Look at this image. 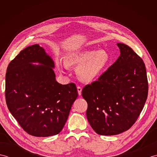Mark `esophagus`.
<instances>
[{
  "label": "esophagus",
  "mask_w": 157,
  "mask_h": 157,
  "mask_svg": "<svg viewBox=\"0 0 157 157\" xmlns=\"http://www.w3.org/2000/svg\"><path fill=\"white\" fill-rule=\"evenodd\" d=\"M77 89H78V94L80 96L81 94H82V88L80 87V86H78V87H77Z\"/></svg>",
  "instance_id": "esophagus-1"
}]
</instances>
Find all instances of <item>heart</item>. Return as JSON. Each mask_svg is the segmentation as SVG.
Here are the masks:
<instances>
[{
  "label": "heart",
  "mask_w": 157,
  "mask_h": 157,
  "mask_svg": "<svg viewBox=\"0 0 157 157\" xmlns=\"http://www.w3.org/2000/svg\"><path fill=\"white\" fill-rule=\"evenodd\" d=\"M109 60V53L105 50H84L67 56L65 65L78 67V78L84 82H90L101 75Z\"/></svg>",
  "instance_id": "1"
}]
</instances>
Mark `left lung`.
<instances>
[{"mask_svg": "<svg viewBox=\"0 0 157 157\" xmlns=\"http://www.w3.org/2000/svg\"><path fill=\"white\" fill-rule=\"evenodd\" d=\"M121 55L98 78L84 86L82 95L92 128L99 135H117L128 130L140 115L148 92L143 60L125 44Z\"/></svg>", "mask_w": 157, "mask_h": 157, "instance_id": "left-lung-1", "label": "left lung"}]
</instances>
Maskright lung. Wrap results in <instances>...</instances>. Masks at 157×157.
Wrapping results in <instances>:
<instances>
[{
  "label": "right lung",
  "mask_w": 157,
  "mask_h": 157,
  "mask_svg": "<svg viewBox=\"0 0 157 157\" xmlns=\"http://www.w3.org/2000/svg\"><path fill=\"white\" fill-rule=\"evenodd\" d=\"M35 62L41 65L31 64ZM54 67L44 49L34 44L20 52L6 69L7 107L23 130L36 137L59 134L78 96L74 83L56 81Z\"/></svg>",
  "instance_id": "add662e5"
}]
</instances>
